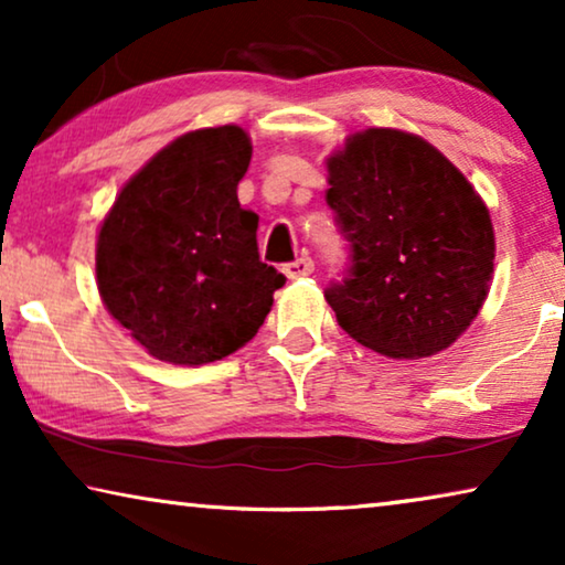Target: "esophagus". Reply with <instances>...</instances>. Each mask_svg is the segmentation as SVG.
Here are the masks:
<instances>
[{"label":"esophagus","mask_w":565,"mask_h":565,"mask_svg":"<svg viewBox=\"0 0 565 565\" xmlns=\"http://www.w3.org/2000/svg\"><path fill=\"white\" fill-rule=\"evenodd\" d=\"M285 275L290 277V280H298V277H308L313 273V259L311 257H300L296 262H288V265L282 267Z\"/></svg>","instance_id":"obj_1"}]
</instances>
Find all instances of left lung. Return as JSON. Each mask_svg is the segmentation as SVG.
<instances>
[{"instance_id":"8db88e82","label":"left lung","mask_w":565,"mask_h":565,"mask_svg":"<svg viewBox=\"0 0 565 565\" xmlns=\"http://www.w3.org/2000/svg\"><path fill=\"white\" fill-rule=\"evenodd\" d=\"M327 169V203L350 242L344 280L323 292L339 327L385 358L447 350L489 292V207L452 161L404 130L354 134Z\"/></svg>"}]
</instances>
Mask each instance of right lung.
<instances>
[{
	"mask_svg": "<svg viewBox=\"0 0 565 565\" xmlns=\"http://www.w3.org/2000/svg\"><path fill=\"white\" fill-rule=\"evenodd\" d=\"M244 128L184 134L130 177L97 236V288L151 358L205 365L257 334L285 275L259 259L257 213L236 188Z\"/></svg>",
	"mask_w": 565,
	"mask_h": 565,
	"instance_id": "1",
	"label": "right lung"
}]
</instances>
